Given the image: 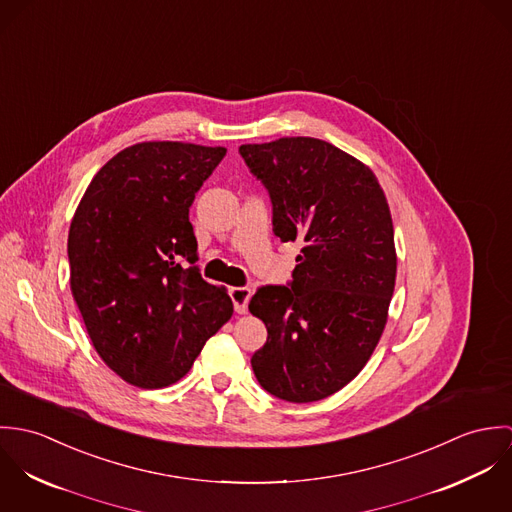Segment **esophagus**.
Segmentation results:
<instances>
[{"label":"esophagus","mask_w":512,"mask_h":512,"mask_svg":"<svg viewBox=\"0 0 512 512\" xmlns=\"http://www.w3.org/2000/svg\"><path fill=\"white\" fill-rule=\"evenodd\" d=\"M230 299L234 303L236 313H246L248 311V301L252 297V290L250 288H230Z\"/></svg>","instance_id":"esophagus-1"}]
</instances>
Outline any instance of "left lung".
I'll use <instances>...</instances> for the list:
<instances>
[{
    "mask_svg": "<svg viewBox=\"0 0 512 512\" xmlns=\"http://www.w3.org/2000/svg\"><path fill=\"white\" fill-rule=\"evenodd\" d=\"M272 199L274 234L299 242L292 284L264 286L248 309L268 329L252 355L264 390L323 400L368 363L396 284L394 226L370 167L317 138L240 146Z\"/></svg>",
    "mask_w": 512,
    "mask_h": 512,
    "instance_id": "left-lung-1",
    "label": "left lung"
}]
</instances>
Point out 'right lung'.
Here are the masks:
<instances>
[{
	"instance_id": "right-lung-1",
	"label": "right lung",
	"mask_w": 512,
	"mask_h": 512,
	"mask_svg": "<svg viewBox=\"0 0 512 512\" xmlns=\"http://www.w3.org/2000/svg\"><path fill=\"white\" fill-rule=\"evenodd\" d=\"M224 147L142 142L116 153L84 191L71 230V292L88 337L122 380H181L232 317L226 288L199 274L189 222ZM185 257L190 266L183 269Z\"/></svg>"
}]
</instances>
